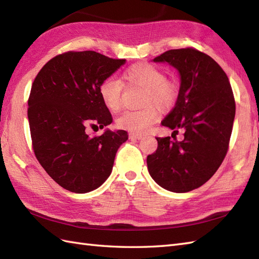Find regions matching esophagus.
<instances>
[{"label": "esophagus", "instance_id": "1", "mask_svg": "<svg viewBox=\"0 0 259 259\" xmlns=\"http://www.w3.org/2000/svg\"><path fill=\"white\" fill-rule=\"evenodd\" d=\"M129 138L131 140H140L143 137H142V135H139V134H130Z\"/></svg>", "mask_w": 259, "mask_h": 259}]
</instances>
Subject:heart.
I'll list each match as a JSON object with an SVG mask.
<instances>
[{"label": "heart", "instance_id": "obj_1", "mask_svg": "<svg viewBox=\"0 0 259 259\" xmlns=\"http://www.w3.org/2000/svg\"><path fill=\"white\" fill-rule=\"evenodd\" d=\"M122 78L125 82L134 83L146 89L144 105L139 110H125L117 119L119 128L132 134H143L159 119V111L169 110L176 105L179 97V83L174 79H166L163 70L148 63L130 66L124 70ZM122 83L113 77L106 78L99 86V95L104 104L115 111L120 107ZM151 103L156 105L153 106Z\"/></svg>", "mask_w": 259, "mask_h": 259}]
</instances>
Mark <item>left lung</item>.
Masks as SVG:
<instances>
[{
  "instance_id": "8db88e82",
  "label": "left lung",
  "mask_w": 259,
  "mask_h": 259,
  "mask_svg": "<svg viewBox=\"0 0 259 259\" xmlns=\"http://www.w3.org/2000/svg\"><path fill=\"white\" fill-rule=\"evenodd\" d=\"M153 62L167 63L179 71V97L161 124L177 135L182 129L184 138H157V151L147 158L148 170L161 188L185 193L207 182L223 162L235 100L225 71L206 54L194 48L170 50Z\"/></svg>"
}]
</instances>
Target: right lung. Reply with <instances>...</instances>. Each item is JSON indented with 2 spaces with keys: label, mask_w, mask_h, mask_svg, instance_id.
<instances>
[{
  "label": "right lung",
  "mask_w": 259,
  "mask_h": 259,
  "mask_svg": "<svg viewBox=\"0 0 259 259\" xmlns=\"http://www.w3.org/2000/svg\"><path fill=\"white\" fill-rule=\"evenodd\" d=\"M125 59L94 51L57 55L39 70L28 98L27 117L33 150L54 181L74 193H88L109 178L124 130L106 129L99 137L86 132L89 121L102 129L112 122L99 86Z\"/></svg>",
  "instance_id": "right-lung-1"
}]
</instances>
